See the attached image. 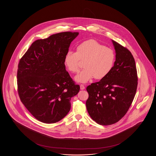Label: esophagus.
I'll use <instances>...</instances> for the list:
<instances>
[{"label":"esophagus","mask_w":156,"mask_h":156,"mask_svg":"<svg viewBox=\"0 0 156 156\" xmlns=\"http://www.w3.org/2000/svg\"><path fill=\"white\" fill-rule=\"evenodd\" d=\"M85 87L84 85H82V84L80 85V89L81 90H83V89H85Z\"/></svg>","instance_id":"1"}]
</instances>
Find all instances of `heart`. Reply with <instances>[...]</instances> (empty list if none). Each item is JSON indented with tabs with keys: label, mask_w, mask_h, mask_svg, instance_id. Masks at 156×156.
Here are the masks:
<instances>
[{
	"label": "heart",
	"mask_w": 156,
	"mask_h": 156,
	"mask_svg": "<svg viewBox=\"0 0 156 156\" xmlns=\"http://www.w3.org/2000/svg\"><path fill=\"white\" fill-rule=\"evenodd\" d=\"M115 54L111 48L95 40L85 41L76 47V52L68 51L64 57V65L73 73L79 71L80 60L85 61L81 71L75 76L78 82L86 83L95 77L101 80L110 73L113 67Z\"/></svg>",
	"instance_id": "1"
}]
</instances>
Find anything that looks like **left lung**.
I'll return each mask as SVG.
<instances>
[{
    "instance_id": "left-lung-1",
    "label": "left lung",
    "mask_w": 156,
    "mask_h": 156,
    "mask_svg": "<svg viewBox=\"0 0 156 156\" xmlns=\"http://www.w3.org/2000/svg\"><path fill=\"white\" fill-rule=\"evenodd\" d=\"M116 60L110 73L87 88L86 106L90 118L101 125H111L122 119L133 101L137 87L136 63L130 51L112 40Z\"/></svg>"
}]
</instances>
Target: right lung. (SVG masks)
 I'll return each mask as SVG.
<instances>
[{"label":"right lung","instance_id":"right-lung-1","mask_svg":"<svg viewBox=\"0 0 156 156\" xmlns=\"http://www.w3.org/2000/svg\"><path fill=\"white\" fill-rule=\"evenodd\" d=\"M79 33L66 31L33 42L20 60L18 94L38 120L54 123L70 111L71 99L80 91L66 69L64 57Z\"/></svg>","mask_w":156,"mask_h":156}]
</instances>
